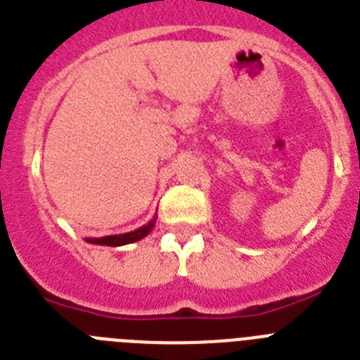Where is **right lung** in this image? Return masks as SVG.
Segmentation results:
<instances>
[{
	"label": "right lung",
	"instance_id": "1",
	"mask_svg": "<svg viewBox=\"0 0 360 360\" xmlns=\"http://www.w3.org/2000/svg\"><path fill=\"white\" fill-rule=\"evenodd\" d=\"M156 217L150 220L149 224L146 226L138 227L134 231L129 233H122V235H109V236H100V238H85L89 244H98V245H110V248H118V245H125V244H133V242L142 240L143 236L149 235L153 231V227H155Z\"/></svg>",
	"mask_w": 360,
	"mask_h": 360
}]
</instances>
